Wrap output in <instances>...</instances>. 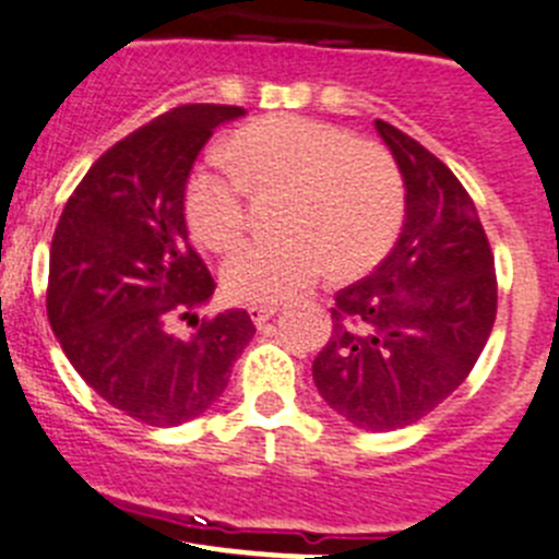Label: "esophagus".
Wrapping results in <instances>:
<instances>
[{"instance_id":"34e87169","label":"esophagus","mask_w":559,"mask_h":559,"mask_svg":"<svg viewBox=\"0 0 559 559\" xmlns=\"http://www.w3.org/2000/svg\"><path fill=\"white\" fill-rule=\"evenodd\" d=\"M248 311H250V317H253V323L261 329V325L267 323L270 317L275 314V304H250Z\"/></svg>"}]
</instances>
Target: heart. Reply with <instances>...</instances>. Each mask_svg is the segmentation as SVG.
Returning a JSON list of instances; mask_svg holds the SVG:
<instances>
[{
  "instance_id": "obj_1",
  "label": "heart",
  "mask_w": 559,
  "mask_h": 559,
  "mask_svg": "<svg viewBox=\"0 0 559 559\" xmlns=\"http://www.w3.org/2000/svg\"><path fill=\"white\" fill-rule=\"evenodd\" d=\"M233 173L200 167L189 178V230L214 253L242 242L250 192L286 194L284 239L253 242L230 255L223 289L236 304H278L314 284L325 267L340 278L373 270L404 225L406 189L384 147L350 130L306 117H264L230 135Z\"/></svg>"
}]
</instances>
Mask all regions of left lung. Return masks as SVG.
I'll list each match as a JSON object with an SVG mask.
<instances>
[{
  "label": "left lung",
  "instance_id": "left-lung-1",
  "mask_svg": "<svg viewBox=\"0 0 559 559\" xmlns=\"http://www.w3.org/2000/svg\"><path fill=\"white\" fill-rule=\"evenodd\" d=\"M406 186L399 242L331 306L311 376L331 409L370 431L417 424L467 379L499 306L476 205L435 153L376 119Z\"/></svg>",
  "mask_w": 559,
  "mask_h": 559
}]
</instances>
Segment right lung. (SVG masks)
I'll return each instance as SVG.
<instances>
[{"mask_svg":"<svg viewBox=\"0 0 559 559\" xmlns=\"http://www.w3.org/2000/svg\"><path fill=\"white\" fill-rule=\"evenodd\" d=\"M236 105H180L133 130L80 180L49 250L47 317L99 399L147 426L203 415L253 340L245 309L203 317L217 289L189 245L183 194L214 128ZM189 322L192 337L177 325Z\"/></svg>","mask_w":559,"mask_h":559,"instance_id":"1","label":"right lung"}]
</instances>
